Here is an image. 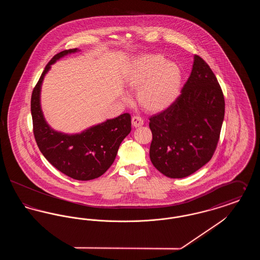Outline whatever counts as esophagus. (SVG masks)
<instances>
[{
  "label": "esophagus",
  "instance_id": "1",
  "mask_svg": "<svg viewBox=\"0 0 260 260\" xmlns=\"http://www.w3.org/2000/svg\"><path fill=\"white\" fill-rule=\"evenodd\" d=\"M132 124L135 126V127H138V126H141L143 124V120L142 118L138 117V116H134L132 118Z\"/></svg>",
  "mask_w": 260,
  "mask_h": 260
}]
</instances>
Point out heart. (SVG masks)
Returning <instances> with one entry per match:
<instances>
[{
  "instance_id": "1",
  "label": "heart",
  "mask_w": 260,
  "mask_h": 260,
  "mask_svg": "<svg viewBox=\"0 0 260 260\" xmlns=\"http://www.w3.org/2000/svg\"><path fill=\"white\" fill-rule=\"evenodd\" d=\"M124 81L131 89L138 88L136 99L143 109L161 112L178 98L182 72L177 64L161 54H143L132 61Z\"/></svg>"
}]
</instances>
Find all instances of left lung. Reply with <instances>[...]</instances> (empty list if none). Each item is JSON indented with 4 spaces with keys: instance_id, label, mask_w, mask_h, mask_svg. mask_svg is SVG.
Returning <instances> with one entry per match:
<instances>
[{
    "instance_id": "8db88e82",
    "label": "left lung",
    "mask_w": 260,
    "mask_h": 260,
    "mask_svg": "<svg viewBox=\"0 0 260 260\" xmlns=\"http://www.w3.org/2000/svg\"><path fill=\"white\" fill-rule=\"evenodd\" d=\"M225 112L222 89L209 64L195 55L190 77L173 104L149 119L150 159L171 178H182L210 161Z\"/></svg>"
}]
</instances>
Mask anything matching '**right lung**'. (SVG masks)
Returning <instances> with one entry per match:
<instances>
[{
  "label": "right lung",
  "instance_id": "1",
  "mask_svg": "<svg viewBox=\"0 0 260 260\" xmlns=\"http://www.w3.org/2000/svg\"><path fill=\"white\" fill-rule=\"evenodd\" d=\"M65 50L55 54L47 64L31 96L33 133L38 147L45 158L59 172L77 180H90L105 173L116 158L124 137L132 131L128 113L89 127L78 135H65L51 129L45 121L40 105L43 79L50 65L62 56L76 52Z\"/></svg>",
  "mask_w": 260,
  "mask_h": 260
}]
</instances>
